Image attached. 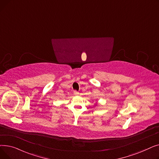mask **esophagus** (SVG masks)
<instances>
[{
    "label": "esophagus",
    "instance_id": "1",
    "mask_svg": "<svg viewBox=\"0 0 159 159\" xmlns=\"http://www.w3.org/2000/svg\"><path fill=\"white\" fill-rule=\"evenodd\" d=\"M73 94H74L75 95H78L79 94V91H77V90H75V91H73Z\"/></svg>",
    "mask_w": 159,
    "mask_h": 159
}]
</instances>
